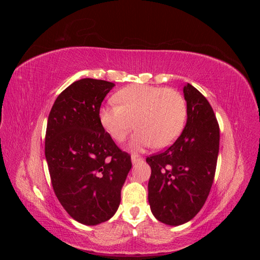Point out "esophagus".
Instances as JSON below:
<instances>
[{"label": "esophagus", "instance_id": "obj_1", "mask_svg": "<svg viewBox=\"0 0 260 260\" xmlns=\"http://www.w3.org/2000/svg\"><path fill=\"white\" fill-rule=\"evenodd\" d=\"M131 160H132V164H137V162H139V161L142 160V157L136 156V155H132V156H131Z\"/></svg>", "mask_w": 260, "mask_h": 260}]
</instances>
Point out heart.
Here are the masks:
<instances>
[{"mask_svg": "<svg viewBox=\"0 0 260 260\" xmlns=\"http://www.w3.org/2000/svg\"><path fill=\"white\" fill-rule=\"evenodd\" d=\"M115 99L120 105L101 107L99 118L107 135L117 142H122L137 127L130 141L133 148L152 144L165 147L174 143L184 128L186 103L174 89L133 84L121 89Z\"/></svg>", "mask_w": 260, "mask_h": 260, "instance_id": "obj_1", "label": "heart"}]
</instances>
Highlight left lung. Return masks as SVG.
Here are the masks:
<instances>
[{
	"instance_id": "obj_1",
	"label": "left lung",
	"mask_w": 260,
	"mask_h": 260,
	"mask_svg": "<svg viewBox=\"0 0 260 260\" xmlns=\"http://www.w3.org/2000/svg\"><path fill=\"white\" fill-rule=\"evenodd\" d=\"M187 119L176 142L148 156L152 174L148 203L155 218L169 225L193 219L214 182L219 153V124L209 102L187 83L183 88Z\"/></svg>"
}]
</instances>
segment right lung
I'll return each instance as SVG.
<instances>
[{"label": "right lung", "mask_w": 260, "mask_h": 260, "mask_svg": "<svg viewBox=\"0 0 260 260\" xmlns=\"http://www.w3.org/2000/svg\"><path fill=\"white\" fill-rule=\"evenodd\" d=\"M115 86L105 80L75 81L57 96L45 133L52 186L76 221L95 225L111 219L132 164L102 127V102Z\"/></svg>", "instance_id": "add662e5"}]
</instances>
